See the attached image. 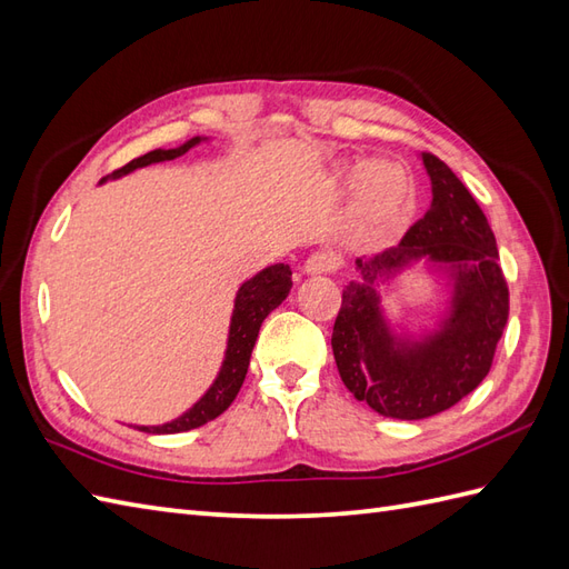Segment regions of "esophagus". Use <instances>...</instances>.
<instances>
[{
  "label": "esophagus",
  "instance_id": "1",
  "mask_svg": "<svg viewBox=\"0 0 569 569\" xmlns=\"http://www.w3.org/2000/svg\"><path fill=\"white\" fill-rule=\"evenodd\" d=\"M341 259L335 254V252H315L308 257L306 267H302V271L310 273V276H320V273H332L339 269Z\"/></svg>",
  "mask_w": 569,
  "mask_h": 569
}]
</instances>
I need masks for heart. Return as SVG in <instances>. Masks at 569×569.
Instances as JSON below:
<instances>
[{
    "instance_id": "obj_1",
    "label": "heart",
    "mask_w": 569,
    "mask_h": 569,
    "mask_svg": "<svg viewBox=\"0 0 569 569\" xmlns=\"http://www.w3.org/2000/svg\"><path fill=\"white\" fill-rule=\"evenodd\" d=\"M337 179H353V213L371 230L398 228L412 208V181L400 164H347L337 171Z\"/></svg>"
}]
</instances>
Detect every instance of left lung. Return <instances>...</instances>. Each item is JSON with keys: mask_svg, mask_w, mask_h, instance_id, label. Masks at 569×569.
I'll use <instances>...</instances> for the list:
<instances>
[{"mask_svg": "<svg viewBox=\"0 0 569 569\" xmlns=\"http://www.w3.org/2000/svg\"><path fill=\"white\" fill-rule=\"evenodd\" d=\"M433 201L400 244L356 259L361 279L341 293L332 351L345 386L359 402L392 419H427L453 407L490 373L509 317V288L495 232L446 162L421 152ZM417 258L457 269L455 310L441 333L398 346L377 308L372 283Z\"/></svg>", "mask_w": 569, "mask_h": 569, "instance_id": "8db88e82", "label": "left lung"}]
</instances>
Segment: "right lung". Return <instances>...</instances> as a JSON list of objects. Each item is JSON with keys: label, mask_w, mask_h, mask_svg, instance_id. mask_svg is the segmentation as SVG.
Listing matches in <instances>:
<instances>
[{"label": "right lung", "mask_w": 569, "mask_h": 569, "mask_svg": "<svg viewBox=\"0 0 569 569\" xmlns=\"http://www.w3.org/2000/svg\"><path fill=\"white\" fill-rule=\"evenodd\" d=\"M196 142H201V138L189 140L177 150H152L148 154L138 157V160L128 162L126 167L116 169L111 177H123L128 171H133L138 167H148L152 162L174 160V157L189 152ZM290 288H293V281H290V269L286 263H276V267L263 269L261 273L254 276V279L242 283L232 310L228 353H224L222 368L213 386H210V390L189 409L187 415H181L179 419L169 421V425H162V427H138V429L148 433H179V431L203 427L206 421L220 417L224 409L232 405L237 392L242 388L247 368H249V356H252L261 322L267 320V315L271 310L281 306Z\"/></svg>", "instance_id": "add662e5"}]
</instances>
